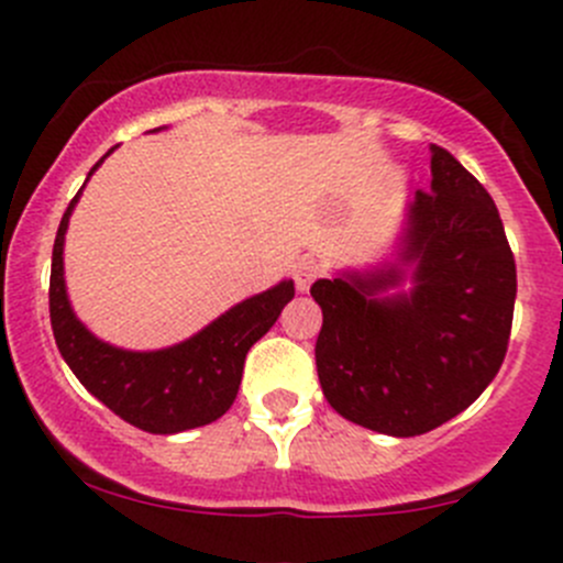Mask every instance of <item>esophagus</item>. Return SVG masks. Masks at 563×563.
Here are the masks:
<instances>
[{"label":"esophagus","mask_w":563,"mask_h":563,"mask_svg":"<svg viewBox=\"0 0 563 563\" xmlns=\"http://www.w3.org/2000/svg\"><path fill=\"white\" fill-rule=\"evenodd\" d=\"M318 275H321V266H318V261L313 258H302L297 266H294V280H297L299 291H308Z\"/></svg>","instance_id":"esophagus-1"}]
</instances>
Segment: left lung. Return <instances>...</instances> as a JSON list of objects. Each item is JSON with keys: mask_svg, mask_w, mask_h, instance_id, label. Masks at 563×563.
<instances>
[{"mask_svg": "<svg viewBox=\"0 0 563 563\" xmlns=\"http://www.w3.org/2000/svg\"><path fill=\"white\" fill-rule=\"evenodd\" d=\"M430 190L408 203L397 261L321 277L316 367L323 397L376 433L422 435L496 378L512 332L518 272L490 192L441 146ZM406 276L412 291L382 298Z\"/></svg>", "mask_w": 563, "mask_h": 563, "instance_id": "8db88e82", "label": "left lung"}]
</instances>
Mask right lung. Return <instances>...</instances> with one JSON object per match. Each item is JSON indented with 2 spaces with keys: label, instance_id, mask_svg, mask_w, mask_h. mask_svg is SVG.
<instances>
[{
  "label": "right lung",
  "instance_id": "obj_1",
  "mask_svg": "<svg viewBox=\"0 0 563 563\" xmlns=\"http://www.w3.org/2000/svg\"><path fill=\"white\" fill-rule=\"evenodd\" d=\"M98 166L89 176L98 172ZM78 196L81 190L62 214L54 255H51L48 310L62 360L103 406L146 433L172 435L220 419L236 400L250 345L269 332L280 310L291 302L294 283L283 280L269 291L255 294L214 318L198 334L168 349H117L95 338L78 321L67 299L62 253H65V231Z\"/></svg>",
  "mask_w": 563,
  "mask_h": 563
}]
</instances>
